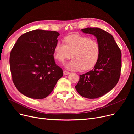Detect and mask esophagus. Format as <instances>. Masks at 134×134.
<instances>
[{"instance_id": "esophagus-1", "label": "esophagus", "mask_w": 134, "mask_h": 134, "mask_svg": "<svg viewBox=\"0 0 134 134\" xmlns=\"http://www.w3.org/2000/svg\"><path fill=\"white\" fill-rule=\"evenodd\" d=\"M63 73H64V75H68V74H69L70 72H69V71H66V70H64V71H63Z\"/></svg>"}]
</instances>
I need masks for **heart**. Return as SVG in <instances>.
Returning a JSON list of instances; mask_svg holds the SVG:
<instances>
[{
    "mask_svg": "<svg viewBox=\"0 0 134 134\" xmlns=\"http://www.w3.org/2000/svg\"><path fill=\"white\" fill-rule=\"evenodd\" d=\"M65 42L58 41L54 48V57L60 62H64L71 57L66 64L70 70H90L94 67L99 59L100 47L99 43L87 36L72 34L65 38Z\"/></svg>",
    "mask_w": 134,
    "mask_h": 134,
    "instance_id": "1",
    "label": "heart"
}]
</instances>
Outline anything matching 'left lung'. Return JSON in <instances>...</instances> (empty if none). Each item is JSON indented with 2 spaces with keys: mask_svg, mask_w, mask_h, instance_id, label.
I'll use <instances>...</instances> for the list:
<instances>
[{
  "mask_svg": "<svg viewBox=\"0 0 134 134\" xmlns=\"http://www.w3.org/2000/svg\"><path fill=\"white\" fill-rule=\"evenodd\" d=\"M93 35L100 47L99 59L92 70L79 75L75 89L85 98L94 99L106 94L118 83L121 69V51L113 36L99 28L81 30Z\"/></svg>",
  "mask_w": 134,
  "mask_h": 134,
  "instance_id": "obj_1",
  "label": "left lung"
}]
</instances>
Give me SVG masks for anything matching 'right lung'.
I'll return each instance as SVG.
<instances>
[{
  "label": "right lung",
  "instance_id": "1",
  "mask_svg": "<svg viewBox=\"0 0 134 134\" xmlns=\"http://www.w3.org/2000/svg\"><path fill=\"white\" fill-rule=\"evenodd\" d=\"M59 35L56 31L36 30L17 40L10 52L9 64L13 83L22 94L37 99L46 98L63 76L54 58Z\"/></svg>",
  "mask_w": 134,
  "mask_h": 134
}]
</instances>
